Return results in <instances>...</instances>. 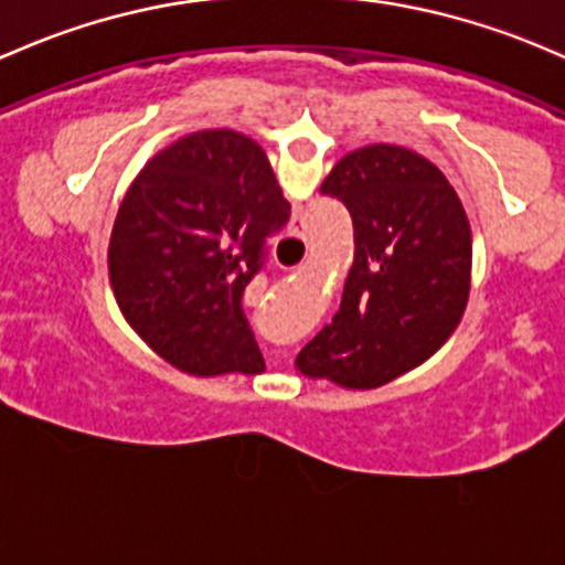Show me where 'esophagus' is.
Returning a JSON list of instances; mask_svg holds the SVG:
<instances>
[{
  "label": "esophagus",
  "instance_id": "1",
  "mask_svg": "<svg viewBox=\"0 0 565 565\" xmlns=\"http://www.w3.org/2000/svg\"><path fill=\"white\" fill-rule=\"evenodd\" d=\"M308 330H311V328H308V324H300V328H292V330H289V338H292V341H300V338L306 335Z\"/></svg>",
  "mask_w": 565,
  "mask_h": 565
}]
</instances>
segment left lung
<instances>
[{"label": "left lung", "instance_id": "obj_1", "mask_svg": "<svg viewBox=\"0 0 565 565\" xmlns=\"http://www.w3.org/2000/svg\"><path fill=\"white\" fill-rule=\"evenodd\" d=\"M322 194L352 222L347 292L302 362L343 390H379L436 354L462 322L471 237L455 192L392 146L349 153Z\"/></svg>", "mask_w": 565, "mask_h": 565}]
</instances>
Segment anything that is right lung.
I'll use <instances>...</instances> for the list:
<instances>
[{
	"label": "right lung",
	"mask_w": 565,
	"mask_h": 565,
	"mask_svg": "<svg viewBox=\"0 0 565 565\" xmlns=\"http://www.w3.org/2000/svg\"><path fill=\"white\" fill-rule=\"evenodd\" d=\"M257 142L189 138L135 178L113 233V295L142 341L194 376L254 373L246 289L287 224Z\"/></svg>",
	"instance_id": "obj_1"
}]
</instances>
